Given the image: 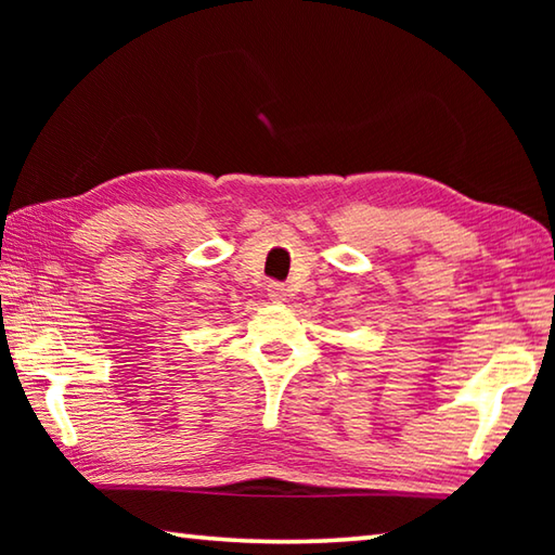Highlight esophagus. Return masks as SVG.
<instances>
[{
	"mask_svg": "<svg viewBox=\"0 0 555 555\" xmlns=\"http://www.w3.org/2000/svg\"><path fill=\"white\" fill-rule=\"evenodd\" d=\"M267 294H269L271 300H274V304H281V300H284V296H286V288H284V284H279V281H269Z\"/></svg>",
	"mask_w": 555,
	"mask_h": 555,
	"instance_id": "34e87169",
	"label": "esophagus"
}]
</instances>
